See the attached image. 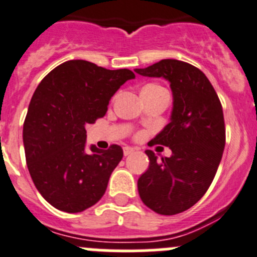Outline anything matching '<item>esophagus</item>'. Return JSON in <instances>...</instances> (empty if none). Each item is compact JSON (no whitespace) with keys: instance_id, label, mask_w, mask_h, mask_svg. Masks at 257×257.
I'll return each mask as SVG.
<instances>
[{"instance_id":"esophagus-1","label":"esophagus","mask_w":257,"mask_h":257,"mask_svg":"<svg viewBox=\"0 0 257 257\" xmlns=\"http://www.w3.org/2000/svg\"><path fill=\"white\" fill-rule=\"evenodd\" d=\"M123 152H124V156H129L134 152V148L128 147V146H126V147L123 148Z\"/></svg>"}]
</instances>
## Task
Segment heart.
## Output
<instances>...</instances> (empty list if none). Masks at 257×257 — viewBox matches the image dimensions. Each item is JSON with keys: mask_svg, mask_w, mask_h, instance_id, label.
I'll list each match as a JSON object with an SVG mask.
<instances>
[{"mask_svg": "<svg viewBox=\"0 0 257 257\" xmlns=\"http://www.w3.org/2000/svg\"><path fill=\"white\" fill-rule=\"evenodd\" d=\"M152 90H162V87L157 85H147L142 91H152Z\"/></svg>", "mask_w": 257, "mask_h": 257, "instance_id": "obj_1", "label": "heart"}]
</instances>
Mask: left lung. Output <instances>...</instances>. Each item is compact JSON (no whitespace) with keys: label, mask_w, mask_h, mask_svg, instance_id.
Listing matches in <instances>:
<instances>
[{"label":"left lung","mask_w":257,"mask_h":257,"mask_svg":"<svg viewBox=\"0 0 257 257\" xmlns=\"http://www.w3.org/2000/svg\"><path fill=\"white\" fill-rule=\"evenodd\" d=\"M134 71L166 78L174 93L171 121L152 141L171 148L172 156L158 160L155 152L146 151L150 167L138 179V193L158 214L185 212L207 193L222 160L226 145L222 104L207 76L190 63L162 59Z\"/></svg>","instance_id":"left-lung-1"}]
</instances>
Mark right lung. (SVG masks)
I'll use <instances>...</instances> for the list:
<instances>
[{"instance_id":"add662e5","label":"right lung","mask_w":257,"mask_h":257,"mask_svg":"<svg viewBox=\"0 0 257 257\" xmlns=\"http://www.w3.org/2000/svg\"><path fill=\"white\" fill-rule=\"evenodd\" d=\"M131 69H106L74 59L59 64L39 83L24 121V147L30 176L43 198L67 213L96 204L123 158L120 146L86 151V128L104 116L111 96Z\"/></svg>"}]
</instances>
